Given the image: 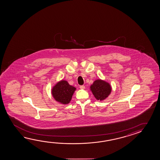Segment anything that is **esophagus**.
Wrapping results in <instances>:
<instances>
[{
	"mask_svg": "<svg viewBox=\"0 0 160 160\" xmlns=\"http://www.w3.org/2000/svg\"><path fill=\"white\" fill-rule=\"evenodd\" d=\"M79 88L82 89H83L85 88V86H84V85H81V86H79Z\"/></svg>",
	"mask_w": 160,
	"mask_h": 160,
	"instance_id": "1",
	"label": "esophagus"
}]
</instances>
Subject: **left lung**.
<instances>
[{
	"mask_svg": "<svg viewBox=\"0 0 160 160\" xmlns=\"http://www.w3.org/2000/svg\"><path fill=\"white\" fill-rule=\"evenodd\" d=\"M90 88L92 93L98 100H103L111 93L110 85L101 79L95 81Z\"/></svg>",
	"mask_w": 160,
	"mask_h": 160,
	"instance_id": "8db88e82",
	"label": "left lung"
}]
</instances>
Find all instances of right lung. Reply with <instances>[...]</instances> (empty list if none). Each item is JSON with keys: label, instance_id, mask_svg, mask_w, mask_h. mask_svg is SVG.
I'll use <instances>...</instances> for the list:
<instances>
[{"label": "right lung", "instance_id": "obj_1", "mask_svg": "<svg viewBox=\"0 0 160 160\" xmlns=\"http://www.w3.org/2000/svg\"><path fill=\"white\" fill-rule=\"evenodd\" d=\"M76 88L69 85L65 81L58 83L52 89V95L55 100L63 104H67L71 101Z\"/></svg>", "mask_w": 160, "mask_h": 160}]
</instances>
